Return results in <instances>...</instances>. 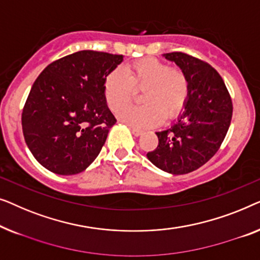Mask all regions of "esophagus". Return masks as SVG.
I'll use <instances>...</instances> for the list:
<instances>
[{"mask_svg": "<svg viewBox=\"0 0 260 260\" xmlns=\"http://www.w3.org/2000/svg\"><path fill=\"white\" fill-rule=\"evenodd\" d=\"M131 131H132V133L135 135V137H140V135L144 133V131H141L139 128H131Z\"/></svg>", "mask_w": 260, "mask_h": 260, "instance_id": "34e87169", "label": "esophagus"}]
</instances>
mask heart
I'll return each mask as SVG.
<instances>
[{
  "label": "heart",
  "mask_w": 260,
  "mask_h": 260,
  "mask_svg": "<svg viewBox=\"0 0 260 260\" xmlns=\"http://www.w3.org/2000/svg\"><path fill=\"white\" fill-rule=\"evenodd\" d=\"M144 105L127 107L119 114L122 122L134 127H153L164 118L173 119L184 109L189 95L187 74L155 57L133 61L106 76L104 94L108 107L119 112L141 90Z\"/></svg>",
  "instance_id": "heart-1"
}]
</instances>
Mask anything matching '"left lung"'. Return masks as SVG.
<instances>
[{"label":"left lung","instance_id":"left-lung-1","mask_svg":"<svg viewBox=\"0 0 260 260\" xmlns=\"http://www.w3.org/2000/svg\"><path fill=\"white\" fill-rule=\"evenodd\" d=\"M189 80V95L178 121L156 132L159 145L147 153L153 165L172 174H186L206 164L224 141L232 119L231 95L219 73L186 53L164 54Z\"/></svg>","mask_w":260,"mask_h":260}]
</instances>
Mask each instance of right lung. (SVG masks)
Segmentation results:
<instances>
[{
	"instance_id": "add662e5",
	"label": "right lung",
	"mask_w": 260,
	"mask_h": 260,
	"mask_svg": "<svg viewBox=\"0 0 260 260\" xmlns=\"http://www.w3.org/2000/svg\"><path fill=\"white\" fill-rule=\"evenodd\" d=\"M123 60L81 50L52 62L32 85L22 111V131L34 158L60 175L85 171L116 122L106 104L105 79Z\"/></svg>"
}]
</instances>
